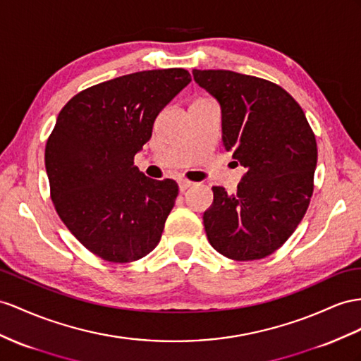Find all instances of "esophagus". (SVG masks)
<instances>
[{"instance_id": "obj_1", "label": "esophagus", "mask_w": 361, "mask_h": 361, "mask_svg": "<svg viewBox=\"0 0 361 361\" xmlns=\"http://www.w3.org/2000/svg\"><path fill=\"white\" fill-rule=\"evenodd\" d=\"M190 186H192V183H190V181L184 180V178H180V180H178V188H180V192H186Z\"/></svg>"}]
</instances>
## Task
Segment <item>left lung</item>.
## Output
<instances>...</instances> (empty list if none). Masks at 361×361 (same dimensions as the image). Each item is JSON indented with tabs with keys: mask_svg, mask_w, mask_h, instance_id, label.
<instances>
[{
	"mask_svg": "<svg viewBox=\"0 0 361 361\" xmlns=\"http://www.w3.org/2000/svg\"><path fill=\"white\" fill-rule=\"evenodd\" d=\"M221 108L223 146L245 168L238 192L214 186L202 215L210 245L235 261L276 252L308 209L317 143L303 109L265 79L230 70H193Z\"/></svg>",
	"mask_w": 361,
	"mask_h": 361,
	"instance_id": "1",
	"label": "left lung"
}]
</instances>
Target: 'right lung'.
<instances>
[{
	"label": "right lung",
	"mask_w": 361,
	"mask_h": 361,
	"mask_svg": "<svg viewBox=\"0 0 361 361\" xmlns=\"http://www.w3.org/2000/svg\"><path fill=\"white\" fill-rule=\"evenodd\" d=\"M183 68L120 76L79 92L45 145V171L62 223L91 253L131 262L151 253L178 195L173 180L134 166L160 111L189 85Z\"/></svg>",
	"instance_id": "add662e5"
}]
</instances>
